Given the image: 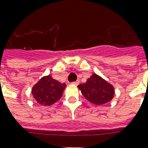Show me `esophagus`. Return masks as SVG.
<instances>
[{"mask_svg":"<svg viewBox=\"0 0 148 148\" xmlns=\"http://www.w3.org/2000/svg\"><path fill=\"white\" fill-rule=\"evenodd\" d=\"M79 83H80V81H74V82H72V84H74V85H78Z\"/></svg>","mask_w":148,"mask_h":148,"instance_id":"obj_1","label":"esophagus"}]
</instances>
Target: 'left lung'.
Listing matches in <instances>:
<instances>
[{"label":"left lung","instance_id":"left-lung-1","mask_svg":"<svg viewBox=\"0 0 148 148\" xmlns=\"http://www.w3.org/2000/svg\"><path fill=\"white\" fill-rule=\"evenodd\" d=\"M77 88L88 101L97 105L108 103L114 96V88L104 79L93 74L86 83L79 84Z\"/></svg>","mask_w":148,"mask_h":148}]
</instances>
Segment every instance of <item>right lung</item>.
<instances>
[{"label": "right lung", "instance_id": "add662e5", "mask_svg": "<svg viewBox=\"0 0 148 148\" xmlns=\"http://www.w3.org/2000/svg\"><path fill=\"white\" fill-rule=\"evenodd\" d=\"M66 84L60 83L51 75L43 77L32 88V95L37 102L43 106H50L60 100Z\"/></svg>", "mask_w": 148, "mask_h": 148}]
</instances>
